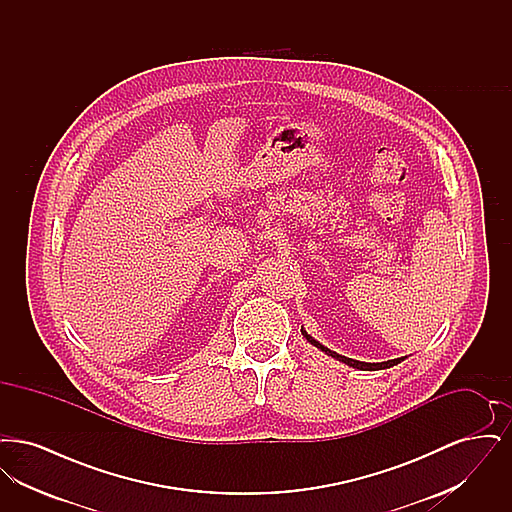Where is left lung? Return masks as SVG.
<instances>
[{
    "instance_id": "8db88e82",
    "label": "left lung",
    "mask_w": 512,
    "mask_h": 512,
    "mask_svg": "<svg viewBox=\"0 0 512 512\" xmlns=\"http://www.w3.org/2000/svg\"><path fill=\"white\" fill-rule=\"evenodd\" d=\"M301 334L305 336V340L309 341V343H313L315 347H318L320 351H324L326 355H330V357H334V359H338L341 363H345V365L353 366V368H359V370H382V368H390V366L399 365L403 359H391V361H384V363H363V361H355V359H349V357H343V355H338L336 351H330L328 347H324L322 343H318L315 338H311L303 328H301Z\"/></svg>"
}]
</instances>
